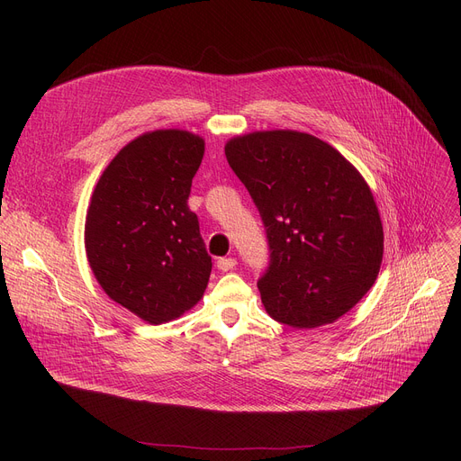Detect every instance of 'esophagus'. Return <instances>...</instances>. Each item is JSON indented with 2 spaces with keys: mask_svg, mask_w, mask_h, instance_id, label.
Here are the masks:
<instances>
[{
  "mask_svg": "<svg viewBox=\"0 0 461 461\" xmlns=\"http://www.w3.org/2000/svg\"><path fill=\"white\" fill-rule=\"evenodd\" d=\"M237 265V261L233 259V258H221L216 261V267L221 269L222 273H228V271H231L233 267Z\"/></svg>",
  "mask_w": 461,
  "mask_h": 461,
  "instance_id": "obj_1",
  "label": "esophagus"
}]
</instances>
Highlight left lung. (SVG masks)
I'll list each match as a JSON object with an SVG mask.
<instances>
[{"label":"left lung","mask_w":461,"mask_h":461,"mask_svg":"<svg viewBox=\"0 0 461 461\" xmlns=\"http://www.w3.org/2000/svg\"><path fill=\"white\" fill-rule=\"evenodd\" d=\"M226 158L267 230L271 263L258 282L278 323H334L374 285L383 224L358 169L327 141L299 131L233 136Z\"/></svg>","instance_id":"left-lung-1"}]
</instances>
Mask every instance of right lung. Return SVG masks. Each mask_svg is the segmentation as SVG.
<instances>
[{
    "instance_id": "right-lung-1",
    "label": "right lung",
    "mask_w": 461,
    "mask_h": 461,
    "mask_svg": "<svg viewBox=\"0 0 461 461\" xmlns=\"http://www.w3.org/2000/svg\"><path fill=\"white\" fill-rule=\"evenodd\" d=\"M203 153L205 140L194 132H143L110 160L91 194L89 267L112 301L151 325L181 318L209 282L211 256L186 203Z\"/></svg>"
}]
</instances>
